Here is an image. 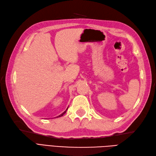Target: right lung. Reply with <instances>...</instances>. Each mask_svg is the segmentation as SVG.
<instances>
[{
	"instance_id": "obj_1",
	"label": "right lung",
	"mask_w": 156,
	"mask_h": 156,
	"mask_svg": "<svg viewBox=\"0 0 156 156\" xmlns=\"http://www.w3.org/2000/svg\"><path fill=\"white\" fill-rule=\"evenodd\" d=\"M67 110H68V108H67V109L66 110V111H64V112H63V113H62V114H60V115H58V116L57 118H58V117H61V116H62V115H64V114L65 113H66V111H67Z\"/></svg>"
}]
</instances>
